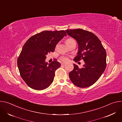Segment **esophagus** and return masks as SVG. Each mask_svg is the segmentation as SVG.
<instances>
[{
    "label": "esophagus",
    "instance_id": "esophagus-1",
    "mask_svg": "<svg viewBox=\"0 0 122 122\" xmlns=\"http://www.w3.org/2000/svg\"><path fill=\"white\" fill-rule=\"evenodd\" d=\"M66 65V63H61V65H62V66H65Z\"/></svg>",
    "mask_w": 122,
    "mask_h": 122
}]
</instances>
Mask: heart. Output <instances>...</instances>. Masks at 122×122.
<instances>
[{"label": "heart", "instance_id": "obj_1", "mask_svg": "<svg viewBox=\"0 0 122 122\" xmlns=\"http://www.w3.org/2000/svg\"><path fill=\"white\" fill-rule=\"evenodd\" d=\"M74 42H75V41H74V40L73 39H72L71 38H68L66 40V43L68 46H69ZM60 58H61V60L64 62H67L68 61V58L66 56H62V57H61Z\"/></svg>", "mask_w": 122, "mask_h": 122}]
</instances>
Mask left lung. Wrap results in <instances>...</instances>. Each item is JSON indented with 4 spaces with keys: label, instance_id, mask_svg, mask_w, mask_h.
Segmentation results:
<instances>
[{
    "label": "left lung",
    "instance_id": "left-lung-1",
    "mask_svg": "<svg viewBox=\"0 0 122 122\" xmlns=\"http://www.w3.org/2000/svg\"><path fill=\"white\" fill-rule=\"evenodd\" d=\"M78 43L79 51L75 62L82 59L85 64L79 68L75 64L69 76L72 83L80 88L94 84L100 77L106 67V51L99 39L93 33L82 29L65 30Z\"/></svg>",
    "mask_w": 122,
    "mask_h": 122
}]
</instances>
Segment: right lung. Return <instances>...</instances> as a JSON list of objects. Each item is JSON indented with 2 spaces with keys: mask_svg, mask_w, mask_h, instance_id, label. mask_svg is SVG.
<instances>
[{
  "mask_svg": "<svg viewBox=\"0 0 122 122\" xmlns=\"http://www.w3.org/2000/svg\"><path fill=\"white\" fill-rule=\"evenodd\" d=\"M66 34L65 31H43L30 37L24 44L17 59L22 78L30 88L42 90L53 82L60 63L45 62L46 56L54 52L56 44Z\"/></svg>",
  "mask_w": 122,
  "mask_h": 122,
  "instance_id": "add662e5",
  "label": "right lung"
}]
</instances>
